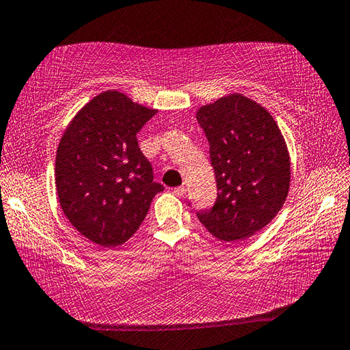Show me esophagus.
<instances>
[{"mask_svg":"<svg viewBox=\"0 0 350 350\" xmlns=\"http://www.w3.org/2000/svg\"><path fill=\"white\" fill-rule=\"evenodd\" d=\"M174 194H176V196H185L187 188L185 187H177V188H174Z\"/></svg>","mask_w":350,"mask_h":350,"instance_id":"esophagus-1","label":"esophagus"}]
</instances>
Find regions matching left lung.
Segmentation results:
<instances>
[{"mask_svg":"<svg viewBox=\"0 0 350 350\" xmlns=\"http://www.w3.org/2000/svg\"><path fill=\"white\" fill-rule=\"evenodd\" d=\"M210 144L217 198L199 221L224 242L262 230L286 202L290 157L270 112L242 94H232L196 112Z\"/></svg>","mask_w":350,"mask_h":350,"instance_id":"1","label":"left lung"}]
</instances>
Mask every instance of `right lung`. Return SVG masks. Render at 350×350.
Instances as JSON below:
<instances>
[{"instance_id": "obj_1", "label": "right lung", "mask_w": 350, "mask_h": 350, "mask_svg": "<svg viewBox=\"0 0 350 350\" xmlns=\"http://www.w3.org/2000/svg\"><path fill=\"white\" fill-rule=\"evenodd\" d=\"M156 112L106 91L83 106L63 134L55 161L58 200L77 232L94 244L126 242L163 191L137 142Z\"/></svg>"}]
</instances>
